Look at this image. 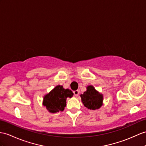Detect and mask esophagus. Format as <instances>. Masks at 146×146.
Listing matches in <instances>:
<instances>
[{
	"label": "esophagus",
	"mask_w": 146,
	"mask_h": 146,
	"mask_svg": "<svg viewBox=\"0 0 146 146\" xmlns=\"http://www.w3.org/2000/svg\"><path fill=\"white\" fill-rule=\"evenodd\" d=\"M73 92H74V95H75L76 97H77V96L79 95V90H75V91H74Z\"/></svg>",
	"instance_id": "obj_1"
}]
</instances>
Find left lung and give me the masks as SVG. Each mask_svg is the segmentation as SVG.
Wrapping results in <instances>:
<instances>
[{
  "mask_svg": "<svg viewBox=\"0 0 146 146\" xmlns=\"http://www.w3.org/2000/svg\"><path fill=\"white\" fill-rule=\"evenodd\" d=\"M80 96L83 105L88 109L98 110L103 105L104 96L96 90L93 85H88L87 90Z\"/></svg>",
  "mask_w": 146,
  "mask_h": 146,
  "instance_id": "8db88e82",
  "label": "left lung"
}]
</instances>
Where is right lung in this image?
Segmentation results:
<instances>
[{
  "label": "right lung",
  "mask_w": 146,
  "mask_h": 146,
  "mask_svg": "<svg viewBox=\"0 0 146 146\" xmlns=\"http://www.w3.org/2000/svg\"><path fill=\"white\" fill-rule=\"evenodd\" d=\"M73 95L69 88L65 89L62 85H57L44 96L42 105L51 113L62 111L66 106L67 98L72 97Z\"/></svg>",
  "instance_id": "obj_1"
}]
</instances>
